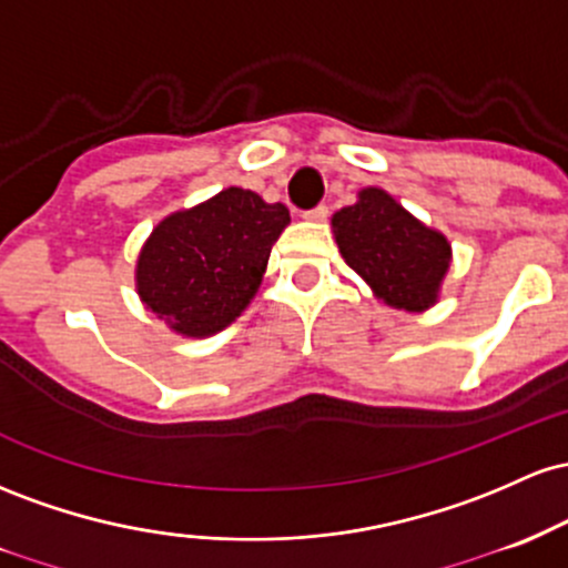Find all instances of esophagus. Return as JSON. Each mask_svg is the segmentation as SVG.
I'll return each instance as SVG.
<instances>
[{
	"label": "esophagus",
	"instance_id": "34e87169",
	"mask_svg": "<svg viewBox=\"0 0 568 568\" xmlns=\"http://www.w3.org/2000/svg\"><path fill=\"white\" fill-rule=\"evenodd\" d=\"M327 206H316V209H311V212H305L303 216H305V220H308V222H324V220H327Z\"/></svg>",
	"mask_w": 568,
	"mask_h": 568
}]
</instances>
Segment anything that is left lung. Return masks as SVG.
I'll return each instance as SVG.
<instances>
[{"label":"left lung","mask_w":568,"mask_h":568,"mask_svg":"<svg viewBox=\"0 0 568 568\" xmlns=\"http://www.w3.org/2000/svg\"><path fill=\"white\" fill-rule=\"evenodd\" d=\"M333 233L346 265L388 308L422 314L439 301L454 263L450 241L416 220L381 187L356 193L333 214Z\"/></svg>","instance_id":"1"}]
</instances>
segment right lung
<instances>
[{
  "instance_id": "add662e5",
  "label": "right lung",
  "mask_w": 568,
  "mask_h": 568,
  "mask_svg": "<svg viewBox=\"0 0 568 568\" xmlns=\"http://www.w3.org/2000/svg\"><path fill=\"white\" fill-rule=\"evenodd\" d=\"M290 209L244 187L163 216L136 257V295L171 333L209 337L235 322L263 284Z\"/></svg>"
}]
</instances>
